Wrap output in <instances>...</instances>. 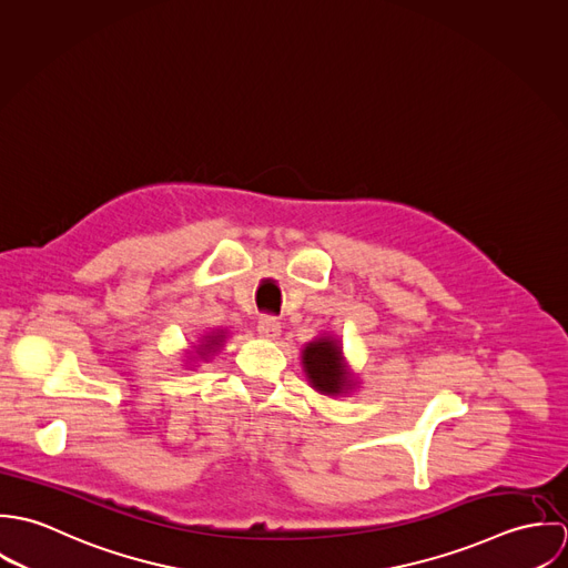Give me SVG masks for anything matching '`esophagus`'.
Instances as JSON below:
<instances>
[{
	"label": "esophagus",
	"instance_id": "obj_1",
	"mask_svg": "<svg viewBox=\"0 0 568 568\" xmlns=\"http://www.w3.org/2000/svg\"><path fill=\"white\" fill-rule=\"evenodd\" d=\"M280 332H282V325H280V322H277L275 317H262V320L257 322V334H260L262 338L275 341V338L280 336Z\"/></svg>",
	"mask_w": 568,
	"mask_h": 568
}]
</instances>
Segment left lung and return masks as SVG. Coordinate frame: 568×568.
<instances>
[{"label": "left lung", "mask_w": 568, "mask_h": 568, "mask_svg": "<svg viewBox=\"0 0 568 568\" xmlns=\"http://www.w3.org/2000/svg\"><path fill=\"white\" fill-rule=\"evenodd\" d=\"M302 365L313 389L324 396H343L354 389V374L343 358L341 341L324 334L306 343L302 349Z\"/></svg>", "instance_id": "obj_1"}]
</instances>
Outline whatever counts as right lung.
Here are the masks:
<instances>
[{
    "instance_id": "add662e5",
    "label": "right lung",
    "mask_w": 568,
    "mask_h": 568,
    "mask_svg": "<svg viewBox=\"0 0 568 568\" xmlns=\"http://www.w3.org/2000/svg\"><path fill=\"white\" fill-rule=\"evenodd\" d=\"M223 341H225V332H223V329L212 332V334H205V336L201 338V345H196V358L207 361L210 356H214V354L223 347Z\"/></svg>"
}]
</instances>
